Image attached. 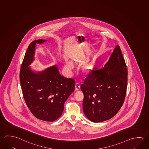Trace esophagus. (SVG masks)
<instances>
[{
	"label": "esophagus",
	"instance_id": "esophagus-1",
	"mask_svg": "<svg viewBox=\"0 0 149 149\" xmlns=\"http://www.w3.org/2000/svg\"><path fill=\"white\" fill-rule=\"evenodd\" d=\"M75 89L76 91H79L80 89V85L78 83L76 84L75 85Z\"/></svg>",
	"mask_w": 149,
	"mask_h": 149
}]
</instances>
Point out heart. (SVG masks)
Instances as JSON below:
<instances>
[{
  "label": "heart",
  "mask_w": 149,
  "mask_h": 149,
  "mask_svg": "<svg viewBox=\"0 0 149 149\" xmlns=\"http://www.w3.org/2000/svg\"><path fill=\"white\" fill-rule=\"evenodd\" d=\"M74 67V64L73 62L71 61H68L65 63V65L64 66L65 71L68 73H70L72 70L73 69Z\"/></svg>",
  "instance_id": "heart-1"
}]
</instances>
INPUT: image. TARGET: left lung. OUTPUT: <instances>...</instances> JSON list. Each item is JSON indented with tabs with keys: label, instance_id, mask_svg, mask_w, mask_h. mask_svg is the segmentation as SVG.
Segmentation results:
<instances>
[{
	"label": "left lung",
	"instance_id": "obj_1",
	"mask_svg": "<svg viewBox=\"0 0 149 149\" xmlns=\"http://www.w3.org/2000/svg\"><path fill=\"white\" fill-rule=\"evenodd\" d=\"M128 71L120 47L116 45L104 67L90 71L81 88L84 113L94 123L116 115L125 99Z\"/></svg>",
	"mask_w": 149,
	"mask_h": 149
}]
</instances>
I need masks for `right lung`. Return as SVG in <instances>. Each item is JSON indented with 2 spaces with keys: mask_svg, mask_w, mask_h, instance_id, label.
Wrapping results in <instances>:
<instances>
[{
  "mask_svg": "<svg viewBox=\"0 0 149 149\" xmlns=\"http://www.w3.org/2000/svg\"><path fill=\"white\" fill-rule=\"evenodd\" d=\"M45 41L37 40L30 44L19 76L24 99L32 113L40 120L54 121L62 114L65 102L75 89V81L61 75L55 65L37 72L28 67L34 61L36 44Z\"/></svg>",
  "mask_w": 149,
  "mask_h": 149,
  "instance_id": "add662e5",
  "label": "right lung"
}]
</instances>
